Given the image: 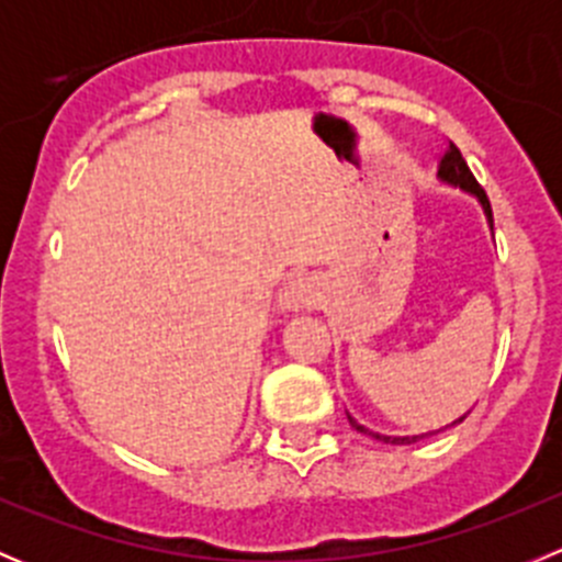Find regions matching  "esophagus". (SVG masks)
Here are the masks:
<instances>
[{
  "mask_svg": "<svg viewBox=\"0 0 562 562\" xmlns=\"http://www.w3.org/2000/svg\"><path fill=\"white\" fill-rule=\"evenodd\" d=\"M317 296H321V293H317L315 280H310V277H296V280L285 288V293H282V304H285V310L313 307Z\"/></svg>",
  "mask_w": 562,
  "mask_h": 562,
  "instance_id": "obj_1",
  "label": "esophagus"
}]
</instances>
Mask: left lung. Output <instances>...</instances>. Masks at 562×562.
<instances>
[{
  "instance_id": "left-lung-1",
  "label": "left lung",
  "mask_w": 562,
  "mask_h": 562,
  "mask_svg": "<svg viewBox=\"0 0 562 562\" xmlns=\"http://www.w3.org/2000/svg\"><path fill=\"white\" fill-rule=\"evenodd\" d=\"M438 176H440V181H446V184L459 187V190H464V192H470V195L479 198L481 209H484V214H486V223H490V228H492V206H490V198H486L484 187H481L479 181H475V176L470 173V168H468V162H464L462 151H459L457 146L451 144V140H449V149H446L443 160H440ZM348 418H350V416H348ZM462 418H464V416H462ZM462 418H457L454 424L462 422ZM350 427L359 429V432H364V435H372V438H375V440H383V443H391V446H407V443H416V440L427 438V435H435V432H427V435H405V438H394V435L370 432V429L361 427V424L356 422V418H350Z\"/></svg>"
}]
</instances>
